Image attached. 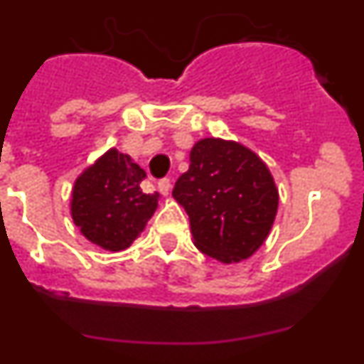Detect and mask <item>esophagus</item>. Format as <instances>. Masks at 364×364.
I'll list each match as a JSON object with an SVG mask.
<instances>
[{"instance_id": "obj_1", "label": "esophagus", "mask_w": 364, "mask_h": 364, "mask_svg": "<svg viewBox=\"0 0 364 364\" xmlns=\"http://www.w3.org/2000/svg\"><path fill=\"white\" fill-rule=\"evenodd\" d=\"M159 189H160V193H162L164 197H167V195L171 193V180H169V178L159 180Z\"/></svg>"}]
</instances>
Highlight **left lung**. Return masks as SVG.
<instances>
[{
	"instance_id": "1",
	"label": "left lung",
	"mask_w": 364,
	"mask_h": 364,
	"mask_svg": "<svg viewBox=\"0 0 364 364\" xmlns=\"http://www.w3.org/2000/svg\"><path fill=\"white\" fill-rule=\"evenodd\" d=\"M173 197L189 215L193 242L222 264L240 262L272 231L279 189L257 153L233 140L202 138Z\"/></svg>"
}]
</instances>
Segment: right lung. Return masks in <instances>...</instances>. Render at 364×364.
Listing matches in <instances>:
<instances>
[{"instance_id": "right-lung-1", "label": "right lung", "mask_w": 364, "mask_h": 364, "mask_svg": "<svg viewBox=\"0 0 364 364\" xmlns=\"http://www.w3.org/2000/svg\"><path fill=\"white\" fill-rule=\"evenodd\" d=\"M144 178L142 167L114 147L83 169L70 195L80 233L107 252L129 247L159 205V193L142 191Z\"/></svg>"}]
</instances>
